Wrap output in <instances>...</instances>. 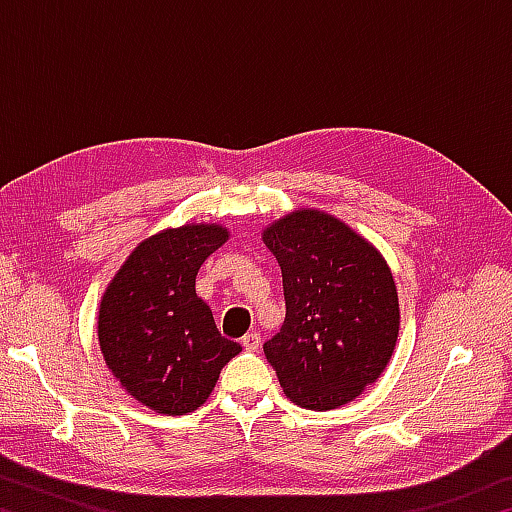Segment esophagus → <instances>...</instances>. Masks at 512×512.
<instances>
[{
	"label": "esophagus",
	"mask_w": 512,
	"mask_h": 512,
	"mask_svg": "<svg viewBox=\"0 0 512 512\" xmlns=\"http://www.w3.org/2000/svg\"><path fill=\"white\" fill-rule=\"evenodd\" d=\"M241 345H244L248 352H257L259 345H262V339H259L257 332H248L244 339H241Z\"/></svg>",
	"instance_id": "1"
}]
</instances>
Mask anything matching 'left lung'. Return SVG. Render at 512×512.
Segmentation results:
<instances>
[{
	"label": "left lung",
	"mask_w": 512,
	"mask_h": 512,
	"mask_svg": "<svg viewBox=\"0 0 512 512\" xmlns=\"http://www.w3.org/2000/svg\"><path fill=\"white\" fill-rule=\"evenodd\" d=\"M282 271L287 316L264 343L284 395L314 411L339 409L384 372L400 332L393 273L343 221L318 210L264 230Z\"/></svg>",
	"instance_id": "left-lung-1"
}]
</instances>
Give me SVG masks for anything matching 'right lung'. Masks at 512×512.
Listing matches in <instances>:
<instances>
[{
	"instance_id": "add662e5",
	"label": "right lung",
	"mask_w": 512,
	"mask_h": 512,
	"mask_svg": "<svg viewBox=\"0 0 512 512\" xmlns=\"http://www.w3.org/2000/svg\"><path fill=\"white\" fill-rule=\"evenodd\" d=\"M228 239L221 225H183L142 241L119 268L99 309V345L137 402L164 415L196 411L221 368L241 352L223 339L196 296V273Z\"/></svg>"
}]
</instances>
